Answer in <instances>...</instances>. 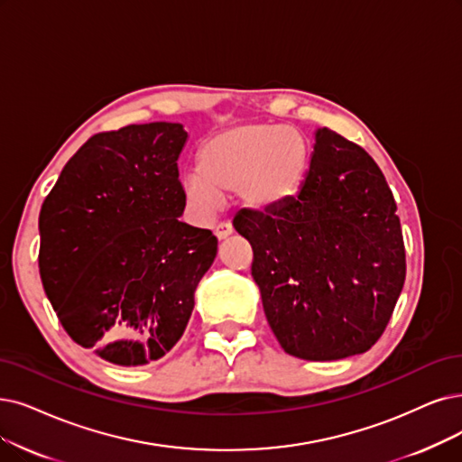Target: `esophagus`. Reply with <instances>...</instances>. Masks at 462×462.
Segmentation results:
<instances>
[{"mask_svg":"<svg viewBox=\"0 0 462 462\" xmlns=\"http://www.w3.org/2000/svg\"><path fill=\"white\" fill-rule=\"evenodd\" d=\"M214 233H216V236L219 238V241H224V238H227L233 233V226L229 224V221H221V224H217L214 227Z\"/></svg>","mask_w":462,"mask_h":462,"instance_id":"obj_1","label":"esophagus"}]
</instances>
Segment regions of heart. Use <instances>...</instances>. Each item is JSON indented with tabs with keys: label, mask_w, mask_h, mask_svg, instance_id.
<instances>
[{
	"label": "heart",
	"mask_w": 462,
	"mask_h": 462,
	"mask_svg": "<svg viewBox=\"0 0 462 462\" xmlns=\"http://www.w3.org/2000/svg\"><path fill=\"white\" fill-rule=\"evenodd\" d=\"M309 167L310 145L298 128L243 123L200 145V174L183 180V193L205 214L216 212L227 193H236L248 210H279L301 195Z\"/></svg>",
	"instance_id": "b5f03b06"
}]
</instances>
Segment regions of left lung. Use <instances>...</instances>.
<instances>
[{"label":"left lung","instance_id":"8db88e82","mask_svg":"<svg viewBox=\"0 0 462 462\" xmlns=\"http://www.w3.org/2000/svg\"><path fill=\"white\" fill-rule=\"evenodd\" d=\"M252 276L288 355L339 360L370 350L405 281L396 202L360 145L319 128L301 195L279 210H241Z\"/></svg>","mask_w":462,"mask_h":462}]
</instances>
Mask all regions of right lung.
<instances>
[{
  "instance_id": "1",
  "label": "right lung",
  "mask_w": 462,
  "mask_h": 462,
  "mask_svg": "<svg viewBox=\"0 0 462 462\" xmlns=\"http://www.w3.org/2000/svg\"><path fill=\"white\" fill-rule=\"evenodd\" d=\"M180 123L128 125L88 138L40 212V274L68 336L117 365L159 360L183 336L217 254L183 224Z\"/></svg>"
}]
</instances>
